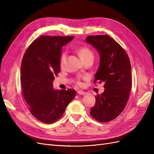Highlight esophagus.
Wrapping results in <instances>:
<instances>
[{
    "label": "esophagus",
    "instance_id": "obj_1",
    "mask_svg": "<svg viewBox=\"0 0 154 154\" xmlns=\"http://www.w3.org/2000/svg\"><path fill=\"white\" fill-rule=\"evenodd\" d=\"M78 94L80 95H84V94H85V92L83 91H78Z\"/></svg>",
    "mask_w": 154,
    "mask_h": 154
}]
</instances>
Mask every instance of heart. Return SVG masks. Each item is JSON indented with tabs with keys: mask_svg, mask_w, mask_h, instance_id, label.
I'll use <instances>...</instances> for the list:
<instances>
[{
	"mask_svg": "<svg viewBox=\"0 0 154 154\" xmlns=\"http://www.w3.org/2000/svg\"><path fill=\"white\" fill-rule=\"evenodd\" d=\"M79 54H80L82 60L89 57H93V53L92 52V51H91L89 49H88L87 48H82L79 50ZM66 58L67 53H63L61 54V56H60V66L61 67H63L64 66V65L66 62ZM77 84L78 85H82V82H80V81H78Z\"/></svg>",
	"mask_w": 154,
	"mask_h": 154,
	"instance_id": "1",
	"label": "heart"
}]
</instances>
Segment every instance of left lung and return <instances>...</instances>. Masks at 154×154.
Listing matches in <instances>:
<instances>
[{"instance_id": "obj_1", "label": "left lung", "mask_w": 154, "mask_h": 154, "mask_svg": "<svg viewBox=\"0 0 154 154\" xmlns=\"http://www.w3.org/2000/svg\"><path fill=\"white\" fill-rule=\"evenodd\" d=\"M85 41L100 54L94 82L105 83V91L95 97L91 115L100 122H109L122 112L128 101L132 87L130 60L124 49L108 35L88 36Z\"/></svg>"}]
</instances>
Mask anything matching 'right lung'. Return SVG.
Returning a JSON list of instances; mask_svg holds the SVG:
<instances>
[{
    "label": "right lung",
    "instance_id": "1",
    "mask_svg": "<svg viewBox=\"0 0 154 154\" xmlns=\"http://www.w3.org/2000/svg\"><path fill=\"white\" fill-rule=\"evenodd\" d=\"M74 36H42L32 42L23 57L20 81L23 96L31 114L51 124L65 112L76 96L74 89L55 90L53 82L60 72L62 48Z\"/></svg>",
    "mask_w": 154,
    "mask_h": 154
}]
</instances>
